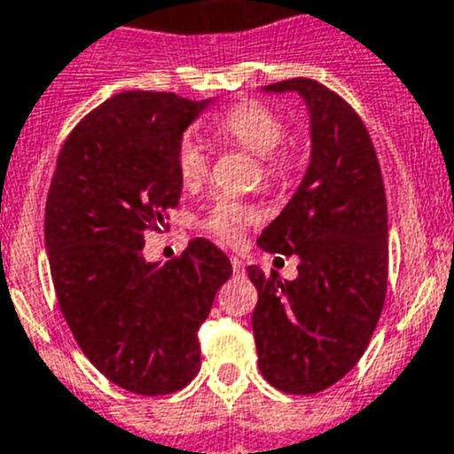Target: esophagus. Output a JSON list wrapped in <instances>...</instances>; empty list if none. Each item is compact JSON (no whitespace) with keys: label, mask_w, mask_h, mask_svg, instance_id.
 I'll list each match as a JSON object with an SVG mask.
<instances>
[{"label":"esophagus","mask_w":454,"mask_h":454,"mask_svg":"<svg viewBox=\"0 0 454 454\" xmlns=\"http://www.w3.org/2000/svg\"><path fill=\"white\" fill-rule=\"evenodd\" d=\"M231 264H232V271H235V276H242V273H244V262H242V260H239V257H237V255H232L231 257Z\"/></svg>","instance_id":"esophagus-1"}]
</instances>
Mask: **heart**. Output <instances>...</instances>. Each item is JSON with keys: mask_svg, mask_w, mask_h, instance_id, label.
<instances>
[{"mask_svg": "<svg viewBox=\"0 0 454 454\" xmlns=\"http://www.w3.org/2000/svg\"><path fill=\"white\" fill-rule=\"evenodd\" d=\"M210 133L226 145L239 146L255 158H260L262 176L267 183H278L285 176V162L280 156L287 140V124L276 110L257 101H242L212 121ZM210 158L201 142L194 137H183L176 149V169L185 187H197L207 176ZM257 222L255 207L247 203L219 199L210 210L206 226L222 239L235 242L251 223Z\"/></svg>", "mask_w": 454, "mask_h": 454, "instance_id": "heart-1", "label": "heart"}]
</instances>
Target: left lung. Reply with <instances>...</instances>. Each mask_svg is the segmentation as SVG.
<instances>
[{
	"instance_id": "8db88e82",
	"label": "left lung",
	"mask_w": 454,
	"mask_h": 454,
	"mask_svg": "<svg viewBox=\"0 0 454 454\" xmlns=\"http://www.w3.org/2000/svg\"><path fill=\"white\" fill-rule=\"evenodd\" d=\"M296 92L309 115V165L257 247L298 257V276L248 267L257 366L285 394H317L364 355L387 294V199L369 130L353 108L312 79L264 85Z\"/></svg>"
}]
</instances>
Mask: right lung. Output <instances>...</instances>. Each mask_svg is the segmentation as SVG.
Listing matches in <instances>:
<instances>
[{
    "instance_id": "obj_1",
    "label": "right lung",
    "mask_w": 454,
    "mask_h": 454,
    "mask_svg": "<svg viewBox=\"0 0 454 454\" xmlns=\"http://www.w3.org/2000/svg\"><path fill=\"white\" fill-rule=\"evenodd\" d=\"M212 99L121 92L79 121L59 153L44 207V248L60 312L85 357L117 387L165 395L201 366L199 328L231 260L192 239L146 262V228L165 226L183 183L176 149Z\"/></svg>"
}]
</instances>
